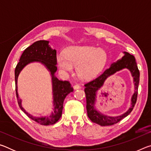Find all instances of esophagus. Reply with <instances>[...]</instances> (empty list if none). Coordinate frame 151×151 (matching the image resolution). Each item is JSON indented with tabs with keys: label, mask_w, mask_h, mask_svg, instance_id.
I'll return each mask as SVG.
<instances>
[{
	"label": "esophagus",
	"mask_w": 151,
	"mask_h": 151,
	"mask_svg": "<svg viewBox=\"0 0 151 151\" xmlns=\"http://www.w3.org/2000/svg\"><path fill=\"white\" fill-rule=\"evenodd\" d=\"M73 87H74V89H75V90H77V89L81 88V86L78 85V84H76V85H74Z\"/></svg>",
	"instance_id": "34e87169"
}]
</instances>
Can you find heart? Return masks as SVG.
<instances>
[{
	"mask_svg": "<svg viewBox=\"0 0 151 151\" xmlns=\"http://www.w3.org/2000/svg\"><path fill=\"white\" fill-rule=\"evenodd\" d=\"M106 60L107 55L104 50L86 45L70 46L56 58L61 72H71L73 66H76L78 75L86 79L98 75L105 66Z\"/></svg>",
	"mask_w": 151,
	"mask_h": 151,
	"instance_id": "obj_1",
	"label": "heart"
}]
</instances>
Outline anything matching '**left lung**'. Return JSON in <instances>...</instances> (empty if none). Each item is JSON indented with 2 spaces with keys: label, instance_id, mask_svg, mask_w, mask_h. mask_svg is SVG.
I'll use <instances>...</instances> for the list:
<instances>
[{
  "label": "left lung",
  "instance_id": "left-lung-1",
  "mask_svg": "<svg viewBox=\"0 0 151 151\" xmlns=\"http://www.w3.org/2000/svg\"><path fill=\"white\" fill-rule=\"evenodd\" d=\"M123 53V57L117 60L116 62L112 63L110 67L107 68L101 75L86 83L85 85L87 115L92 122L101 125V126H109V125H112L117 123L121 119L127 116L131 113L137 102L140 73L138 69V66L134 56L129 54V52H125V51ZM124 68L130 71L134 78L135 85L134 93L131 99V106L126 112L121 116L116 117L105 116L97 110L96 107L97 93L98 90L102 87L104 82L109 76Z\"/></svg>",
  "mask_w": 151,
  "mask_h": 151
}]
</instances>
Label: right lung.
Here are the masks:
<instances>
[{"label": "right lung", "mask_w": 151, "mask_h": 151, "mask_svg": "<svg viewBox=\"0 0 151 151\" xmlns=\"http://www.w3.org/2000/svg\"><path fill=\"white\" fill-rule=\"evenodd\" d=\"M48 40H38L24 50L20 58L19 63L15 68V86L16 93L20 109L33 121L42 125H50L57 122L62 115L63 103L66 96L73 88L68 81H60L55 76L57 67V50L51 48ZM33 62H39L44 65L50 73L52 83L53 111L50 114L42 117H35L27 112L22 106V100L17 93V78L22 70L27 65Z\"/></svg>", "instance_id": "right-lung-1"}]
</instances>
